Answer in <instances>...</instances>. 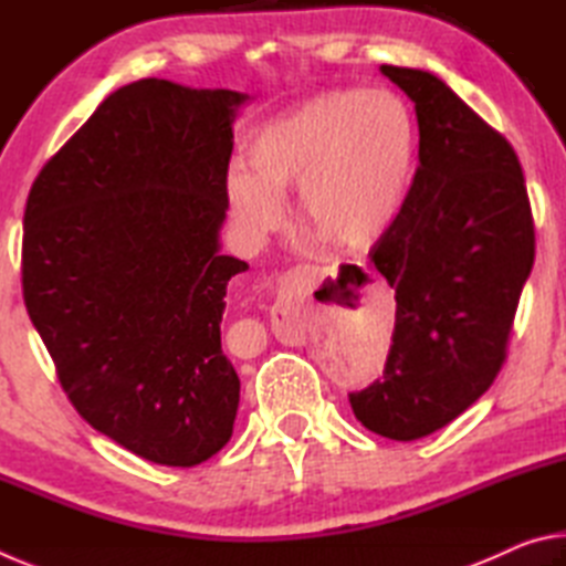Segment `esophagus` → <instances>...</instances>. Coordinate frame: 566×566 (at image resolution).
Masks as SVG:
<instances>
[{
  "label": "esophagus",
  "mask_w": 566,
  "mask_h": 566,
  "mask_svg": "<svg viewBox=\"0 0 566 566\" xmlns=\"http://www.w3.org/2000/svg\"><path fill=\"white\" fill-rule=\"evenodd\" d=\"M322 272L317 266H296V270L286 272L280 280V294L272 306V322L280 337L290 344L302 342L304 329L300 324V304L312 292V284L317 282Z\"/></svg>",
  "instance_id": "1"
}]
</instances>
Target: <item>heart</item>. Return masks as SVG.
I'll return each instance as SVG.
<instances>
[{"label": "heart", "mask_w": 566, "mask_h": 566, "mask_svg": "<svg viewBox=\"0 0 566 566\" xmlns=\"http://www.w3.org/2000/svg\"><path fill=\"white\" fill-rule=\"evenodd\" d=\"M415 117L387 90H332L266 124L249 145L252 169L227 175V202L252 242L286 219L300 189V222L339 249L371 247L395 222L415 165Z\"/></svg>", "instance_id": "heart-1"}]
</instances>
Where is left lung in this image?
Listing matches in <instances>:
<instances>
[{"label":"left lung","instance_id":"obj_1","mask_svg":"<svg viewBox=\"0 0 566 566\" xmlns=\"http://www.w3.org/2000/svg\"><path fill=\"white\" fill-rule=\"evenodd\" d=\"M415 102L419 167L371 264L397 300L385 377L349 395L369 432L411 442L492 387L534 264L522 165L500 132L424 70L381 64Z\"/></svg>","mask_w":566,"mask_h":566}]
</instances>
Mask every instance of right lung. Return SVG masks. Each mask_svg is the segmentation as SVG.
Wrapping results in <instances>:
<instances>
[{
    "mask_svg": "<svg viewBox=\"0 0 566 566\" xmlns=\"http://www.w3.org/2000/svg\"><path fill=\"white\" fill-rule=\"evenodd\" d=\"M249 94L139 80L46 161L24 209L22 286L74 409L147 462L195 467L234 429L222 352L232 124Z\"/></svg>",
    "mask_w": 566,
    "mask_h": 566,
    "instance_id": "add662e5",
    "label": "right lung"
}]
</instances>
